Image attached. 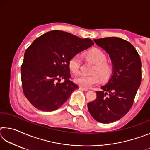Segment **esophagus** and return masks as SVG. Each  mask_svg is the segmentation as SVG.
Instances as JSON below:
<instances>
[{
    "mask_svg": "<svg viewBox=\"0 0 150 150\" xmlns=\"http://www.w3.org/2000/svg\"><path fill=\"white\" fill-rule=\"evenodd\" d=\"M80 89H81V90H83V91H88V88H86L82 87H80Z\"/></svg>",
    "mask_w": 150,
    "mask_h": 150,
    "instance_id": "34e87169",
    "label": "esophagus"
}]
</instances>
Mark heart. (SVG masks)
<instances>
[{
	"mask_svg": "<svg viewBox=\"0 0 150 150\" xmlns=\"http://www.w3.org/2000/svg\"><path fill=\"white\" fill-rule=\"evenodd\" d=\"M87 59L95 63L91 75H79L75 79V82L84 88H90L93 85L98 84L100 78L103 81H107L112 74V67L106 62V55L102 50L98 48H93L85 53ZM81 65V59L79 55H75L70 58L68 66L71 71L74 74L79 72ZM100 76H99V75Z\"/></svg>",
	"mask_w": 150,
	"mask_h": 150,
	"instance_id": "heart-1",
	"label": "heart"
}]
</instances>
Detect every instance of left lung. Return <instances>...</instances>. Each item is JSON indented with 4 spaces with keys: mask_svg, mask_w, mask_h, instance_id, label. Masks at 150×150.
I'll use <instances>...</instances> for the list:
<instances>
[{
    "mask_svg": "<svg viewBox=\"0 0 150 150\" xmlns=\"http://www.w3.org/2000/svg\"><path fill=\"white\" fill-rule=\"evenodd\" d=\"M109 54L112 75L107 84L96 91V98L87 104L93 118L100 123H112L126 115L133 105L142 79L141 59L130 42L117 37L94 40Z\"/></svg>",
    "mask_w": 150,
    "mask_h": 150,
    "instance_id": "1",
    "label": "left lung"
}]
</instances>
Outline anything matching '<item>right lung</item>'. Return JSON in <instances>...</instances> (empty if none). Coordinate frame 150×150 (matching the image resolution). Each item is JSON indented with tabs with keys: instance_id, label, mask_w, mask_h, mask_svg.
I'll use <instances>...</instances> for the list:
<instances>
[{
	"instance_id": "right-lung-1",
	"label": "right lung",
	"mask_w": 150,
	"mask_h": 150,
	"mask_svg": "<svg viewBox=\"0 0 150 150\" xmlns=\"http://www.w3.org/2000/svg\"><path fill=\"white\" fill-rule=\"evenodd\" d=\"M94 42L70 33L53 30L35 39L27 48L21 66L22 89L32 105L42 111L59 108L79 88L69 79L71 57ZM62 78L64 80L59 83Z\"/></svg>"
}]
</instances>
